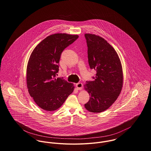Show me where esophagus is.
Here are the masks:
<instances>
[{"label": "esophagus", "instance_id": "34e87169", "mask_svg": "<svg viewBox=\"0 0 151 151\" xmlns=\"http://www.w3.org/2000/svg\"><path fill=\"white\" fill-rule=\"evenodd\" d=\"M76 87L77 88L78 90H81L83 88V84L81 83H76Z\"/></svg>", "mask_w": 151, "mask_h": 151}]
</instances>
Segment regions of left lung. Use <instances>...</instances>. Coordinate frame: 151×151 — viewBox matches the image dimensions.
Returning a JSON list of instances; mask_svg holds the SVG:
<instances>
[{
	"instance_id": "left-lung-1",
	"label": "left lung",
	"mask_w": 151,
	"mask_h": 151,
	"mask_svg": "<svg viewBox=\"0 0 151 151\" xmlns=\"http://www.w3.org/2000/svg\"><path fill=\"white\" fill-rule=\"evenodd\" d=\"M84 35L90 67L96 70L94 81L84 85L90 95V100L84 107L91 113H101L114 103L122 90V64L114 47L104 38L89 33Z\"/></svg>"
}]
</instances>
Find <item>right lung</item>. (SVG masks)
I'll use <instances>...</instances> for the list:
<instances>
[{
	"mask_svg": "<svg viewBox=\"0 0 151 151\" xmlns=\"http://www.w3.org/2000/svg\"><path fill=\"white\" fill-rule=\"evenodd\" d=\"M78 37L66 33L50 35L35 47L29 58L27 87L35 103L44 110L58 109L74 90L73 83L56 75L62 52Z\"/></svg>",
	"mask_w": 151,
	"mask_h": 151,
	"instance_id": "1",
	"label": "right lung"
}]
</instances>
